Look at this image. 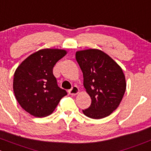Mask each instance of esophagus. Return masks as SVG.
Wrapping results in <instances>:
<instances>
[{
    "label": "esophagus",
    "instance_id": "34e87169",
    "mask_svg": "<svg viewBox=\"0 0 151 151\" xmlns=\"http://www.w3.org/2000/svg\"><path fill=\"white\" fill-rule=\"evenodd\" d=\"M78 92H79V88H78V87L76 86H73L71 89L68 90V93L71 95H77Z\"/></svg>",
    "mask_w": 151,
    "mask_h": 151
}]
</instances>
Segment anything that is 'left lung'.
I'll return each mask as SVG.
<instances>
[{"mask_svg":"<svg viewBox=\"0 0 151 151\" xmlns=\"http://www.w3.org/2000/svg\"><path fill=\"white\" fill-rule=\"evenodd\" d=\"M76 60L83 74V85L91 104L83 110L94 119L109 116L117 109L126 90L122 68L110 56L98 49L80 50Z\"/></svg>","mask_w":151,"mask_h":151,"instance_id":"8db88e82","label":"left lung"}]
</instances>
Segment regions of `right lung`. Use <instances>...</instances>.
<instances>
[{"label":"right lung","mask_w":151,"mask_h":151,"mask_svg":"<svg viewBox=\"0 0 151 151\" xmlns=\"http://www.w3.org/2000/svg\"><path fill=\"white\" fill-rule=\"evenodd\" d=\"M66 54L60 49H43L31 54L17 68L13 90L18 104L38 118L53 112L67 91L57 85L53 68Z\"/></svg>","instance_id":"add662e5"}]
</instances>
